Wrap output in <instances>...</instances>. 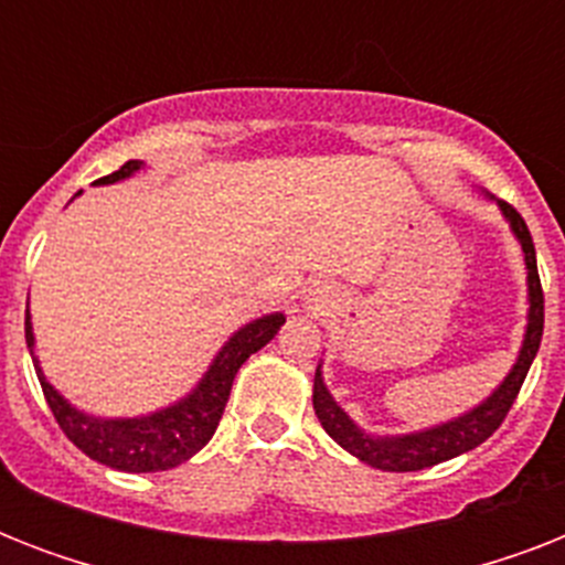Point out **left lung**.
Returning <instances> with one entry per match:
<instances>
[{"mask_svg": "<svg viewBox=\"0 0 565 565\" xmlns=\"http://www.w3.org/2000/svg\"><path fill=\"white\" fill-rule=\"evenodd\" d=\"M499 207L510 220V228H513V234L522 243V252H525L527 301H531L525 343H522V352H519L513 370L501 381L499 390L487 402L478 404L475 411L463 413V416H457V419L446 422V425L416 430V434H404V437H372V434L358 428L345 416L343 407L331 398L326 381H322V372L317 370V377H313V411H317L328 437L340 443L349 455H354L363 463L384 469V472H419V469L437 466L443 460H451V457L478 448L483 439H490L495 434V428L504 422V416L510 413L513 402H516L519 390L525 384L527 370H531V363H534L536 352H540L545 322V299L540 273H536L534 239H531V231H527L522 213L508 202H499Z\"/></svg>", "mask_w": 565, "mask_h": 565, "instance_id": "obj_1", "label": "left lung"}]
</instances>
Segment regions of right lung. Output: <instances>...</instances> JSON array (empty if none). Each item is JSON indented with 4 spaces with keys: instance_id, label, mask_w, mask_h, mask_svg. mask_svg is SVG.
Listing matches in <instances>:
<instances>
[{
    "instance_id": "1",
    "label": "right lung",
    "mask_w": 565,
    "mask_h": 565,
    "mask_svg": "<svg viewBox=\"0 0 565 565\" xmlns=\"http://www.w3.org/2000/svg\"><path fill=\"white\" fill-rule=\"evenodd\" d=\"M140 167H143L140 161H128L96 184L122 181ZM281 326L284 313H269V317H260L248 322L246 328H239L237 334L222 345L211 370L204 372V377L188 398L158 413H149V416H137V419H96V416L75 411L73 404L66 402L64 395H57L55 386L43 377L38 358H34V370H38V381L55 422L61 425L66 439L82 448L90 460L119 469V472H167V469H175L179 463L190 460L199 448L207 446V439L213 437L222 411L228 404L237 370L248 361V354L264 349ZM25 343H29V352H34L29 313H25Z\"/></svg>"
}]
</instances>
